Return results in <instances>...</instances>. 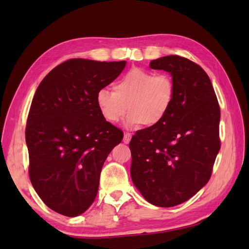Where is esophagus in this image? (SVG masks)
I'll return each instance as SVG.
<instances>
[{"instance_id": "1", "label": "esophagus", "mask_w": 249, "mask_h": 249, "mask_svg": "<svg viewBox=\"0 0 249 249\" xmlns=\"http://www.w3.org/2000/svg\"><path fill=\"white\" fill-rule=\"evenodd\" d=\"M131 138H132V135H131V134H129V133H124V142L125 143V144H127V143L130 142Z\"/></svg>"}]
</instances>
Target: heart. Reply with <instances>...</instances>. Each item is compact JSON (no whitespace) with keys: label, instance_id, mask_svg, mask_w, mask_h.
Returning <instances> with one entry per match:
<instances>
[{"label":"heart","instance_id":"1","mask_svg":"<svg viewBox=\"0 0 249 249\" xmlns=\"http://www.w3.org/2000/svg\"><path fill=\"white\" fill-rule=\"evenodd\" d=\"M175 97V85L167 73L139 67L130 70L114 83V91L101 88L95 103L102 116L111 124L122 120L129 108L125 126L137 130L159 124L166 117Z\"/></svg>","mask_w":249,"mask_h":249}]
</instances>
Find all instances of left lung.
I'll list each match as a JSON object with an SVG mask.
<instances>
[{
  "instance_id": "obj_1",
  "label": "left lung",
  "mask_w": 249,
  "mask_h": 249,
  "mask_svg": "<svg viewBox=\"0 0 249 249\" xmlns=\"http://www.w3.org/2000/svg\"><path fill=\"white\" fill-rule=\"evenodd\" d=\"M149 66L170 73L175 97L159 124L131 139V178L149 203L169 208L209 182L220 149V108L208 74L189 59L165 56Z\"/></svg>"
}]
</instances>
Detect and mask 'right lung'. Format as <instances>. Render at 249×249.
Wrapping results in <instances>:
<instances>
[{
	"label": "right lung",
	"mask_w": 249,
	"mask_h": 249,
	"mask_svg": "<svg viewBox=\"0 0 249 249\" xmlns=\"http://www.w3.org/2000/svg\"><path fill=\"white\" fill-rule=\"evenodd\" d=\"M126 62L71 59L56 66L34 94L26 126L29 176L55 212L76 217L92 205L102 167L124 133L105 119L95 95Z\"/></svg>",
	"instance_id": "add662e5"
}]
</instances>
